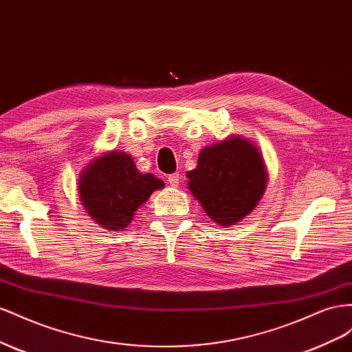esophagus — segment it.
<instances>
[{
    "instance_id": "obj_1",
    "label": "esophagus",
    "mask_w": 352,
    "mask_h": 352,
    "mask_svg": "<svg viewBox=\"0 0 352 352\" xmlns=\"http://www.w3.org/2000/svg\"><path fill=\"white\" fill-rule=\"evenodd\" d=\"M168 183L170 187H178V184L182 183V175L179 174H170L168 177Z\"/></svg>"
}]
</instances>
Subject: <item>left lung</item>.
<instances>
[{
	"label": "left lung",
	"mask_w": 352,
	"mask_h": 352,
	"mask_svg": "<svg viewBox=\"0 0 352 352\" xmlns=\"http://www.w3.org/2000/svg\"><path fill=\"white\" fill-rule=\"evenodd\" d=\"M187 187L206 215L223 227L236 226L258 206L267 190L263 153L250 140L230 135L200 150Z\"/></svg>",
	"instance_id": "8db88e82"
}]
</instances>
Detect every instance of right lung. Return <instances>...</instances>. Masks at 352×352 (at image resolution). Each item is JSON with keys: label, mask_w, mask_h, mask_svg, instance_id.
<instances>
[{"label": "right lung", "mask_w": 352, "mask_h": 352, "mask_svg": "<svg viewBox=\"0 0 352 352\" xmlns=\"http://www.w3.org/2000/svg\"><path fill=\"white\" fill-rule=\"evenodd\" d=\"M165 183L153 174H142L129 153L110 150L94 157L78 178V195L94 223L110 232H122Z\"/></svg>", "instance_id": "obj_1"}]
</instances>
